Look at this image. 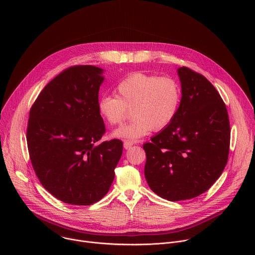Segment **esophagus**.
<instances>
[{"instance_id": "34e87169", "label": "esophagus", "mask_w": 255, "mask_h": 255, "mask_svg": "<svg viewBox=\"0 0 255 255\" xmlns=\"http://www.w3.org/2000/svg\"><path fill=\"white\" fill-rule=\"evenodd\" d=\"M133 145V142L132 141H128V140H125L124 141V148L125 149H129L131 146Z\"/></svg>"}]
</instances>
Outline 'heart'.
<instances>
[{
  "label": "heart",
  "instance_id": "heart-1",
  "mask_svg": "<svg viewBox=\"0 0 255 255\" xmlns=\"http://www.w3.org/2000/svg\"><path fill=\"white\" fill-rule=\"evenodd\" d=\"M181 99L179 84L170 77L133 74L116 87V97L98 100L100 116L112 126L120 125L131 111L132 121L118 129L113 137L136 141L153 130L168 126L177 114Z\"/></svg>",
  "mask_w": 255,
  "mask_h": 255
}]
</instances>
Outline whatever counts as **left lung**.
Instances as JSON below:
<instances>
[{
    "instance_id": "8db88e82",
    "label": "left lung",
    "mask_w": 255,
    "mask_h": 255,
    "mask_svg": "<svg viewBox=\"0 0 255 255\" xmlns=\"http://www.w3.org/2000/svg\"><path fill=\"white\" fill-rule=\"evenodd\" d=\"M181 99L172 122L143 144L144 175L159 197L196 198L219 178L228 160L230 124L226 106L202 75L177 68Z\"/></svg>"
}]
</instances>
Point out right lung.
<instances>
[{
	"label": "right lung",
	"mask_w": 255,
	"mask_h": 255,
	"mask_svg": "<svg viewBox=\"0 0 255 255\" xmlns=\"http://www.w3.org/2000/svg\"><path fill=\"white\" fill-rule=\"evenodd\" d=\"M104 69L77 65L49 82L33 104L27 128L30 159L42 186L63 203L89 206L110 189L123 152L98 112Z\"/></svg>",
	"instance_id": "add662e5"
}]
</instances>
